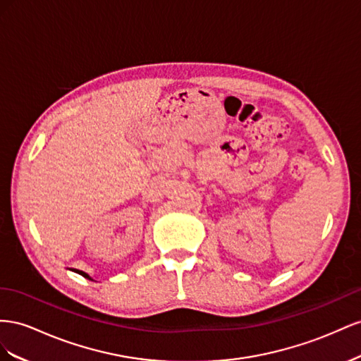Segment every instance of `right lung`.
I'll list each match as a JSON object with an SVG mask.
<instances>
[{
	"mask_svg": "<svg viewBox=\"0 0 361 361\" xmlns=\"http://www.w3.org/2000/svg\"><path fill=\"white\" fill-rule=\"evenodd\" d=\"M74 272L75 274H80L81 276H85V278H87V280H90V281H94V280H92V276L90 275H87L86 272H83V271H78V269H74Z\"/></svg>",
	"mask_w": 361,
	"mask_h": 361,
	"instance_id": "add662e5",
	"label": "right lung"
}]
</instances>
